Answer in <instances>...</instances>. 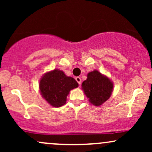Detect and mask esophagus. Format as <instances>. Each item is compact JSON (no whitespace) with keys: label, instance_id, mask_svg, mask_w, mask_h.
Wrapping results in <instances>:
<instances>
[{"label":"esophagus","instance_id":"1","mask_svg":"<svg viewBox=\"0 0 152 152\" xmlns=\"http://www.w3.org/2000/svg\"><path fill=\"white\" fill-rule=\"evenodd\" d=\"M76 81L78 82V84H79V85L81 84V78L78 77H78H76Z\"/></svg>","mask_w":152,"mask_h":152}]
</instances>
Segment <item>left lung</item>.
<instances>
[{
  "mask_svg": "<svg viewBox=\"0 0 152 152\" xmlns=\"http://www.w3.org/2000/svg\"><path fill=\"white\" fill-rule=\"evenodd\" d=\"M81 86L91 104L99 106L110 98L114 83L109 77L94 70L87 74L86 80L83 81Z\"/></svg>",
  "mask_w": 152,
  "mask_h": 152,
  "instance_id": "8db88e82",
  "label": "left lung"
}]
</instances>
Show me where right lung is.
Here are the masks:
<instances>
[{"label":"right lung","instance_id":"right-lung-1","mask_svg":"<svg viewBox=\"0 0 152 152\" xmlns=\"http://www.w3.org/2000/svg\"><path fill=\"white\" fill-rule=\"evenodd\" d=\"M78 86V83L74 78L67 76L64 71L59 69L46 72L39 82L41 96L53 107L64 105L70 91Z\"/></svg>","mask_w":152,"mask_h":152}]
</instances>
